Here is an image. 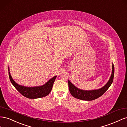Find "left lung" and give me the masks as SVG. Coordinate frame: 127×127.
Segmentation results:
<instances>
[{"mask_svg":"<svg viewBox=\"0 0 127 127\" xmlns=\"http://www.w3.org/2000/svg\"><path fill=\"white\" fill-rule=\"evenodd\" d=\"M112 74L111 75L110 79L108 80V82L106 83L105 85L98 89L92 90H85L80 89L72 84L69 80H68V89H69V91L71 94L74 97L76 98L81 100H93L98 98V97L103 95L105 92H106V90L110 87L112 82H113L114 74V67L113 64H112Z\"/></svg>","mask_w":127,"mask_h":127,"instance_id":"obj_1","label":"left lung"}]
</instances>
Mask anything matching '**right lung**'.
I'll return each mask as SVG.
<instances>
[{
    "label": "right lung",
    "instance_id": "right-lung-1",
    "mask_svg": "<svg viewBox=\"0 0 127 127\" xmlns=\"http://www.w3.org/2000/svg\"><path fill=\"white\" fill-rule=\"evenodd\" d=\"M8 74L10 82L12 84L18 92H19L24 97L30 99L39 98L47 96L51 92L53 88V85L54 81L57 77H55L50 79L46 84L42 86L35 87H26L20 85L13 79L9 72V68L8 67Z\"/></svg>",
    "mask_w": 127,
    "mask_h": 127
}]
</instances>
